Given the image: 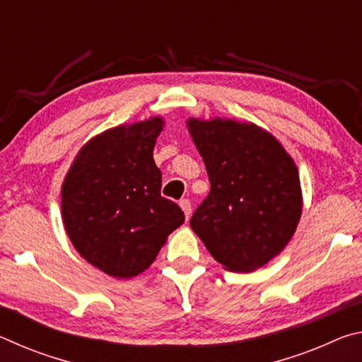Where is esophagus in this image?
I'll return each instance as SVG.
<instances>
[{
  "label": "esophagus",
  "mask_w": 362,
  "mask_h": 362,
  "mask_svg": "<svg viewBox=\"0 0 362 362\" xmlns=\"http://www.w3.org/2000/svg\"><path fill=\"white\" fill-rule=\"evenodd\" d=\"M180 207H182L183 214H185V218L188 220L189 216H192V203H189L188 199H182L180 201Z\"/></svg>",
  "instance_id": "34e87169"
}]
</instances>
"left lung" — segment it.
I'll list each match as a JSON object with an SVG mask.
<instances>
[{
	"instance_id": "1",
	"label": "left lung",
	"mask_w": 362,
	"mask_h": 362,
	"mask_svg": "<svg viewBox=\"0 0 362 362\" xmlns=\"http://www.w3.org/2000/svg\"><path fill=\"white\" fill-rule=\"evenodd\" d=\"M211 192L189 226L228 272H254L281 254L302 217L292 156L254 122L188 118Z\"/></svg>"
}]
</instances>
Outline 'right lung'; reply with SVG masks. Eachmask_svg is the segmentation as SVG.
I'll use <instances>...</instances> for the list:
<instances>
[{"mask_svg": "<svg viewBox=\"0 0 362 362\" xmlns=\"http://www.w3.org/2000/svg\"><path fill=\"white\" fill-rule=\"evenodd\" d=\"M161 116L103 131L86 142L62 183V222L73 247L118 279L144 273L183 223L179 206L161 196L153 150Z\"/></svg>", "mask_w": 362, "mask_h": 362, "instance_id": "obj_1", "label": "right lung"}]
</instances>
